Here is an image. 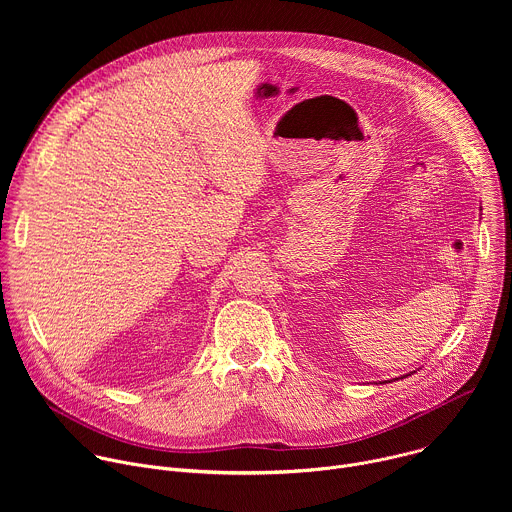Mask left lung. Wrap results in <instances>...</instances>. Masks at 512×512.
Here are the masks:
<instances>
[{
    "label": "left lung",
    "mask_w": 512,
    "mask_h": 512,
    "mask_svg": "<svg viewBox=\"0 0 512 512\" xmlns=\"http://www.w3.org/2000/svg\"><path fill=\"white\" fill-rule=\"evenodd\" d=\"M405 377H409V375H405Z\"/></svg>",
    "instance_id": "left-lung-1"
}]
</instances>
